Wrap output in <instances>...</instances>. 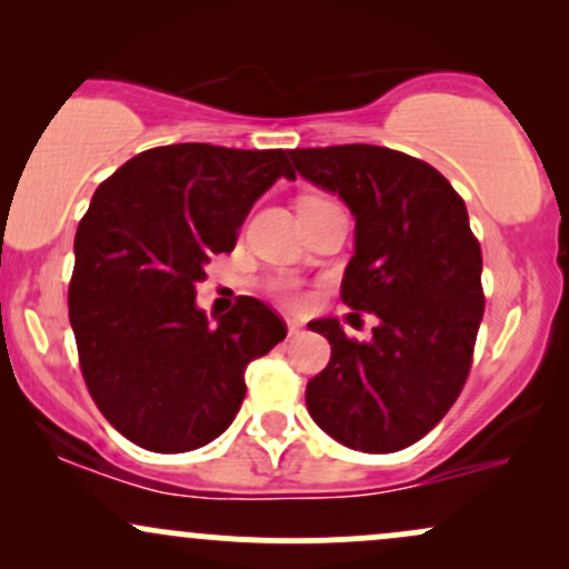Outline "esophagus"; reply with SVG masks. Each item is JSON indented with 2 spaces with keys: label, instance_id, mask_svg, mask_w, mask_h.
I'll list each match as a JSON object with an SVG mask.
<instances>
[{
  "label": "esophagus",
  "instance_id": "1",
  "mask_svg": "<svg viewBox=\"0 0 569 569\" xmlns=\"http://www.w3.org/2000/svg\"><path fill=\"white\" fill-rule=\"evenodd\" d=\"M299 331H302V323H297V321H289V335L293 337V335H299Z\"/></svg>",
  "mask_w": 569,
  "mask_h": 569
}]
</instances>
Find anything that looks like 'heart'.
<instances>
[{"label": "heart", "mask_w": 569, "mask_h": 569, "mask_svg": "<svg viewBox=\"0 0 569 569\" xmlns=\"http://www.w3.org/2000/svg\"><path fill=\"white\" fill-rule=\"evenodd\" d=\"M272 291H276L289 307H297V310L310 305V293H307L302 286L291 283V280H278V283H272Z\"/></svg>", "instance_id": "obj_1"}]
</instances>
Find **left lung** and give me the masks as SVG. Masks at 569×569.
Listing matches in <instances>:
<instances>
[{"label": "left lung", "instance_id": "1", "mask_svg": "<svg viewBox=\"0 0 569 569\" xmlns=\"http://www.w3.org/2000/svg\"><path fill=\"white\" fill-rule=\"evenodd\" d=\"M297 171L356 217L342 302L375 312L369 342L335 318L310 329L331 358L307 382V411L331 439L369 455L420 441L452 409L485 316L481 246L466 202L428 162L375 143L291 149Z\"/></svg>", "mask_w": 569, "mask_h": 569}]
</instances>
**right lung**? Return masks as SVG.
<instances>
[{
    "mask_svg": "<svg viewBox=\"0 0 569 569\" xmlns=\"http://www.w3.org/2000/svg\"><path fill=\"white\" fill-rule=\"evenodd\" d=\"M297 179L286 149L168 143L96 189L74 234L69 321L88 393L128 441L189 452L230 428L246 369L286 323L253 297L219 323L194 307L206 264L230 253L251 206Z\"/></svg>",
    "mask_w": 569,
    "mask_h": 569,
    "instance_id": "right-lung-1",
    "label": "right lung"
}]
</instances>
